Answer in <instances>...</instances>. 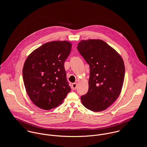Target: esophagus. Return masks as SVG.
<instances>
[{"instance_id": "obj_1", "label": "esophagus", "mask_w": 147, "mask_h": 147, "mask_svg": "<svg viewBox=\"0 0 147 147\" xmlns=\"http://www.w3.org/2000/svg\"><path fill=\"white\" fill-rule=\"evenodd\" d=\"M71 87H72V89L75 90L76 89V88H77V83H73V84H72V85H71Z\"/></svg>"}]
</instances>
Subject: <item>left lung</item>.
<instances>
[{
	"mask_svg": "<svg viewBox=\"0 0 147 147\" xmlns=\"http://www.w3.org/2000/svg\"><path fill=\"white\" fill-rule=\"evenodd\" d=\"M77 48L90 67L88 92L81 97L82 102L91 111H103L121 92L125 74L123 59L101 40H82Z\"/></svg>",
	"mask_w": 147,
	"mask_h": 147,
	"instance_id": "obj_1",
	"label": "left lung"
}]
</instances>
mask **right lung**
<instances>
[{"instance_id": "add662e5", "label": "right lung", "mask_w": 147, "mask_h": 147, "mask_svg": "<svg viewBox=\"0 0 147 147\" xmlns=\"http://www.w3.org/2000/svg\"><path fill=\"white\" fill-rule=\"evenodd\" d=\"M71 47L67 41L47 42L26 58L23 81L29 98L38 107L48 110L58 107L71 91L64 63Z\"/></svg>"}]
</instances>
